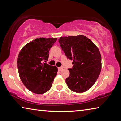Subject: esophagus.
Returning <instances> with one entry per match:
<instances>
[{
	"instance_id": "34e87169",
	"label": "esophagus",
	"mask_w": 121,
	"mask_h": 121,
	"mask_svg": "<svg viewBox=\"0 0 121 121\" xmlns=\"http://www.w3.org/2000/svg\"><path fill=\"white\" fill-rule=\"evenodd\" d=\"M58 69H59V70H62V69H63V67H59V68H58Z\"/></svg>"
}]
</instances>
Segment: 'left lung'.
Listing matches in <instances>:
<instances>
[{
  "instance_id": "1",
  "label": "left lung",
  "mask_w": 121,
  "mask_h": 121,
  "mask_svg": "<svg viewBox=\"0 0 121 121\" xmlns=\"http://www.w3.org/2000/svg\"><path fill=\"white\" fill-rule=\"evenodd\" d=\"M59 43L67 59L73 61V67L68 69L70 75L65 79L67 86L75 92L87 91L95 83L101 71L99 49L83 35L61 37Z\"/></svg>"
}]
</instances>
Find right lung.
<instances>
[{
  "label": "right lung",
  "mask_w": 121,
  "mask_h": 121,
  "mask_svg": "<svg viewBox=\"0 0 121 121\" xmlns=\"http://www.w3.org/2000/svg\"><path fill=\"white\" fill-rule=\"evenodd\" d=\"M56 38H39L26 44L18 56L17 63L20 79L32 92L43 94L52 86L58 69L46 62L49 51Z\"/></svg>",
  "instance_id": "add662e5"
}]
</instances>
